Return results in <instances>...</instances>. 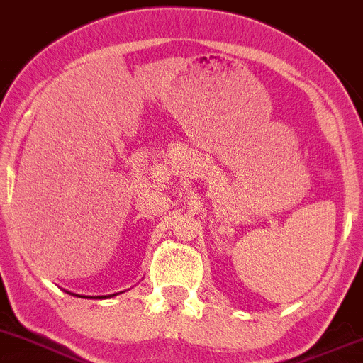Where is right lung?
Wrapping results in <instances>:
<instances>
[{"instance_id":"obj_1","label":"right lung","mask_w":363,"mask_h":363,"mask_svg":"<svg viewBox=\"0 0 363 363\" xmlns=\"http://www.w3.org/2000/svg\"><path fill=\"white\" fill-rule=\"evenodd\" d=\"M112 296H114V294H112Z\"/></svg>"}]
</instances>
